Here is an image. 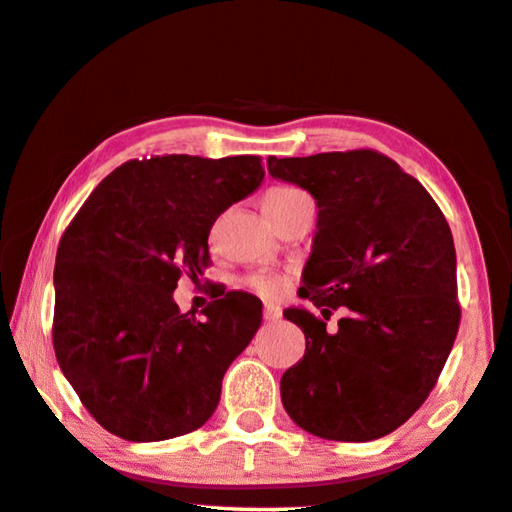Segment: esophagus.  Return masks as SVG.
<instances>
[{
	"label": "esophagus",
	"mask_w": 512,
	"mask_h": 512,
	"mask_svg": "<svg viewBox=\"0 0 512 512\" xmlns=\"http://www.w3.org/2000/svg\"><path fill=\"white\" fill-rule=\"evenodd\" d=\"M280 316H282V312L278 305H264V321L275 323V321H280Z\"/></svg>",
	"instance_id": "34e87169"
}]
</instances>
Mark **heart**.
I'll list each match as a JSON object with an SVG mask.
<instances>
[{"instance_id": "heart-1", "label": "heart", "mask_w": 512, "mask_h": 512, "mask_svg": "<svg viewBox=\"0 0 512 512\" xmlns=\"http://www.w3.org/2000/svg\"><path fill=\"white\" fill-rule=\"evenodd\" d=\"M307 202H312L310 196H307L305 191H300L298 186L278 184V186H271V189L264 193L262 209L266 216H280L300 205H307ZM250 287L259 291L262 296H278L282 291V280L269 273H259L250 278Z\"/></svg>"}]
</instances>
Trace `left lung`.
<instances>
[{
	"mask_svg": "<svg viewBox=\"0 0 512 512\" xmlns=\"http://www.w3.org/2000/svg\"><path fill=\"white\" fill-rule=\"evenodd\" d=\"M275 180L316 200L300 298L285 319L305 355L280 378L287 415L323 440L371 442L405 424L431 394L458 335L456 248L415 177L373 150L269 157ZM348 306L335 331L332 309Z\"/></svg>",
	"mask_w": 512,
	"mask_h": 512,
	"instance_id": "obj_1",
	"label": "left lung"
}]
</instances>
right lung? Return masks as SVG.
<instances>
[{
	"instance_id": "add662e5",
	"label": "right lung",
	"mask_w": 512,
	"mask_h": 512,
	"mask_svg": "<svg viewBox=\"0 0 512 512\" xmlns=\"http://www.w3.org/2000/svg\"><path fill=\"white\" fill-rule=\"evenodd\" d=\"M264 180L259 157L164 154L127 161L97 184L56 250L54 351L109 433L159 442L196 431L223 376L262 323V300L227 291L182 314L173 291L198 280L209 230Z\"/></svg>"
}]
</instances>
